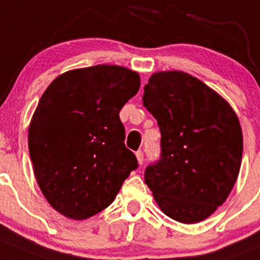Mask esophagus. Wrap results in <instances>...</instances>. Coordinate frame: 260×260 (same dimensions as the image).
<instances>
[{
    "instance_id": "obj_1",
    "label": "esophagus",
    "mask_w": 260,
    "mask_h": 260,
    "mask_svg": "<svg viewBox=\"0 0 260 260\" xmlns=\"http://www.w3.org/2000/svg\"><path fill=\"white\" fill-rule=\"evenodd\" d=\"M135 156H137L139 165H142V164L144 162V153H143V151H138L137 153H135Z\"/></svg>"
}]
</instances>
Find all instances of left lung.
I'll return each instance as SVG.
<instances>
[{
	"mask_svg": "<svg viewBox=\"0 0 260 260\" xmlns=\"http://www.w3.org/2000/svg\"><path fill=\"white\" fill-rule=\"evenodd\" d=\"M143 106L161 132V154L147 166L144 182L166 215L201 222L227 200L239 177V118L220 95L179 71L154 73Z\"/></svg>",
	"mask_w": 260,
	"mask_h": 260,
	"instance_id": "left-lung-1",
	"label": "left lung"
}]
</instances>
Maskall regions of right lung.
<instances>
[{
  "label": "right lung",
  "instance_id": "obj_1",
  "mask_svg": "<svg viewBox=\"0 0 260 260\" xmlns=\"http://www.w3.org/2000/svg\"><path fill=\"white\" fill-rule=\"evenodd\" d=\"M139 87L134 71L94 66L56 77L38 102L29 156L42 193L67 218L82 220L108 208L138 169L120 111Z\"/></svg>",
  "mask_w": 260,
  "mask_h": 260
}]
</instances>
